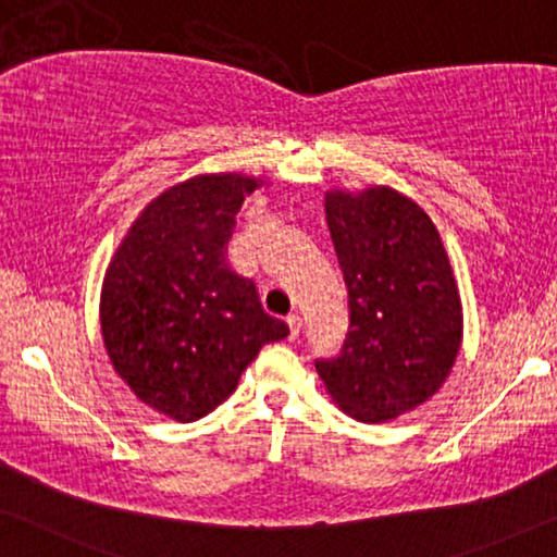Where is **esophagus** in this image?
Segmentation results:
<instances>
[{"label":"esophagus","mask_w":557,"mask_h":557,"mask_svg":"<svg viewBox=\"0 0 557 557\" xmlns=\"http://www.w3.org/2000/svg\"><path fill=\"white\" fill-rule=\"evenodd\" d=\"M287 325H289V338H297L300 335V327H302V318L297 315V312H289L287 315Z\"/></svg>","instance_id":"1"}]
</instances>
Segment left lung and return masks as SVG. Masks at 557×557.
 I'll return each mask as SVG.
<instances>
[{
    "instance_id": "obj_1",
    "label": "left lung",
    "mask_w": 557,
    "mask_h": 557,
    "mask_svg": "<svg viewBox=\"0 0 557 557\" xmlns=\"http://www.w3.org/2000/svg\"><path fill=\"white\" fill-rule=\"evenodd\" d=\"M348 287V333L315 358L327 394L360 421L417 409L449 375L461 346V302L432 219L388 186L325 197Z\"/></svg>"
}]
</instances>
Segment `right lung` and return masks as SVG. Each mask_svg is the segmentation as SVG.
I'll return each mask as SVG.
<instances>
[{
    "label": "right lung",
    "instance_id": "add662e5",
    "mask_svg": "<svg viewBox=\"0 0 557 557\" xmlns=\"http://www.w3.org/2000/svg\"><path fill=\"white\" fill-rule=\"evenodd\" d=\"M257 178L197 176L144 209L106 272L100 327L140 401L197 421L232 396L262 346L287 338L230 264L234 219Z\"/></svg>",
    "mask_w": 557,
    "mask_h": 557
}]
</instances>
